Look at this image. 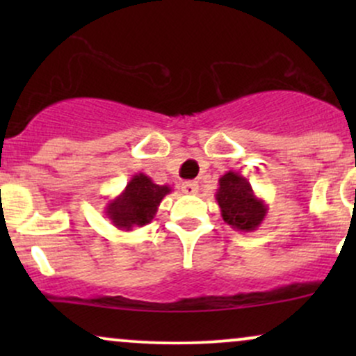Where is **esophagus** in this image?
Segmentation results:
<instances>
[{
  "instance_id": "34e87169",
  "label": "esophagus",
  "mask_w": 356,
  "mask_h": 356,
  "mask_svg": "<svg viewBox=\"0 0 356 356\" xmlns=\"http://www.w3.org/2000/svg\"><path fill=\"white\" fill-rule=\"evenodd\" d=\"M181 189H182L184 194H187V195H192V194H197V191H199V186H197V182L187 181V182H182Z\"/></svg>"
}]
</instances>
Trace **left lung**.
Segmentation results:
<instances>
[{
  "mask_svg": "<svg viewBox=\"0 0 356 356\" xmlns=\"http://www.w3.org/2000/svg\"><path fill=\"white\" fill-rule=\"evenodd\" d=\"M216 201L224 222L232 229L256 231L268 214V204L257 197L248 179L232 170L219 177Z\"/></svg>",
  "mask_w": 356,
  "mask_h": 356,
  "instance_id": "obj_1",
  "label": "left lung"
}]
</instances>
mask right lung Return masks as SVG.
<instances>
[{
	"label": "right lung",
	"mask_w": 356,
	"mask_h": 356,
	"mask_svg": "<svg viewBox=\"0 0 356 356\" xmlns=\"http://www.w3.org/2000/svg\"><path fill=\"white\" fill-rule=\"evenodd\" d=\"M169 186H159L149 175L138 172L127 182L125 189L108 201L105 216L120 231H132L134 227L147 226L157 214L159 206L167 194Z\"/></svg>",
	"instance_id": "obj_1"
}]
</instances>
